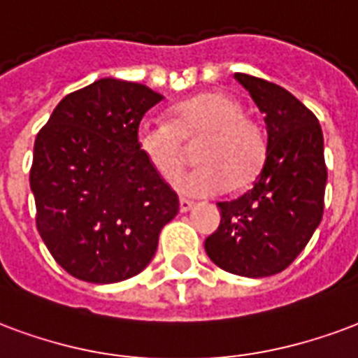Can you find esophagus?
<instances>
[{
  "instance_id": "obj_1",
  "label": "esophagus",
  "mask_w": 358,
  "mask_h": 358,
  "mask_svg": "<svg viewBox=\"0 0 358 358\" xmlns=\"http://www.w3.org/2000/svg\"><path fill=\"white\" fill-rule=\"evenodd\" d=\"M193 206H195V201H189V199H186V197H182V199H180V210H182V213L192 210Z\"/></svg>"
}]
</instances>
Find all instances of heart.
Wrapping results in <instances>:
<instances>
[{
    "label": "heart",
    "instance_id": "heart-1",
    "mask_svg": "<svg viewBox=\"0 0 358 358\" xmlns=\"http://www.w3.org/2000/svg\"><path fill=\"white\" fill-rule=\"evenodd\" d=\"M203 165L178 182L184 193L208 195L245 187L260 174L267 157L266 132L243 115L237 98L208 91L172 106L169 123L142 121L136 129L138 152L165 182H174L186 165V145L199 142Z\"/></svg>",
    "mask_w": 358,
    "mask_h": 358
}]
</instances>
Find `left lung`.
Wrapping results in <instances>:
<instances>
[{
    "instance_id": "obj_1",
    "label": "left lung",
    "mask_w": 358,
    "mask_h": 358,
    "mask_svg": "<svg viewBox=\"0 0 358 358\" xmlns=\"http://www.w3.org/2000/svg\"><path fill=\"white\" fill-rule=\"evenodd\" d=\"M264 113L267 157L252 187L218 203L222 222L208 235V258L227 273H280L306 248L324 213L327 165L315 113L279 85L235 73Z\"/></svg>"
}]
</instances>
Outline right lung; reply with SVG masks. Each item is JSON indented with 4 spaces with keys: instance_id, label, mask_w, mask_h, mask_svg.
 <instances>
[{
    "instance_id": "right-lung-1",
    "label": "right lung",
    "mask_w": 358,
    "mask_h": 358,
    "mask_svg": "<svg viewBox=\"0 0 358 358\" xmlns=\"http://www.w3.org/2000/svg\"><path fill=\"white\" fill-rule=\"evenodd\" d=\"M161 100L145 85L98 79L66 94L36 136V226L76 279L108 285L138 275L178 214L176 192L136 145L140 121Z\"/></svg>"
}]
</instances>
